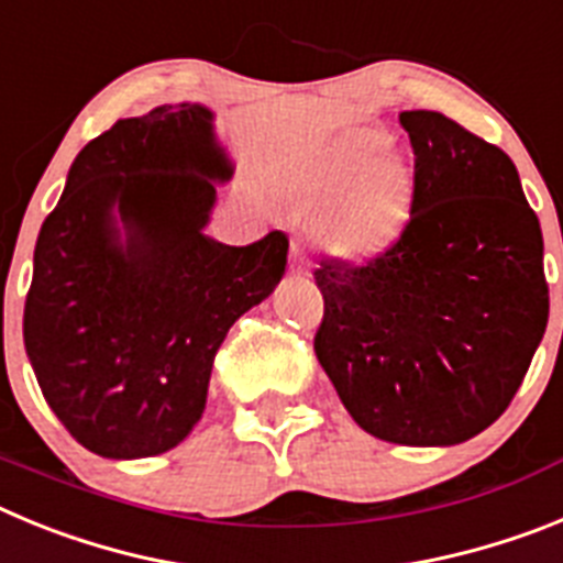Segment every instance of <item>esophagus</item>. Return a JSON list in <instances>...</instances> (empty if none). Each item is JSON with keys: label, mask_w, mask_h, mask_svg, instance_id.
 Returning <instances> with one entry per match:
<instances>
[{"label": "esophagus", "mask_w": 563, "mask_h": 563, "mask_svg": "<svg viewBox=\"0 0 563 563\" xmlns=\"http://www.w3.org/2000/svg\"><path fill=\"white\" fill-rule=\"evenodd\" d=\"M290 271L296 273V276H305L307 273V258L305 253H301V245H298V242L290 245Z\"/></svg>", "instance_id": "esophagus-1"}]
</instances>
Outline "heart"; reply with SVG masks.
I'll list each match as a JSON object with an SVG mask.
<instances>
[{"label": "heart", "mask_w": 563, "mask_h": 563, "mask_svg": "<svg viewBox=\"0 0 563 563\" xmlns=\"http://www.w3.org/2000/svg\"><path fill=\"white\" fill-rule=\"evenodd\" d=\"M372 126L343 132L307 180V200L327 206L321 245L338 258L363 262L391 247L406 231L415 200L409 166Z\"/></svg>", "instance_id": "b5f03b06"}]
</instances>
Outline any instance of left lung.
<instances>
[{
    "mask_svg": "<svg viewBox=\"0 0 563 563\" xmlns=\"http://www.w3.org/2000/svg\"><path fill=\"white\" fill-rule=\"evenodd\" d=\"M400 126L411 220L369 265L321 262L316 355L366 434L445 449L499 420L525 380L550 316L544 239L499 146L429 109Z\"/></svg>",
    "mask_w": 563,
    "mask_h": 563,
    "instance_id": "1",
    "label": "left lung"
}]
</instances>
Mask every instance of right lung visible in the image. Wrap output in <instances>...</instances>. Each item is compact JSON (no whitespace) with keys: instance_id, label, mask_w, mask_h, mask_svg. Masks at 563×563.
<instances>
[{"instance_id":"add662e5","label":"right lung","mask_w":563,"mask_h":563,"mask_svg":"<svg viewBox=\"0 0 563 563\" xmlns=\"http://www.w3.org/2000/svg\"><path fill=\"white\" fill-rule=\"evenodd\" d=\"M202 103L123 118L78 152L36 239L24 350L84 449L143 460L206 411L213 355L287 265V236H208L233 157Z\"/></svg>"}]
</instances>
